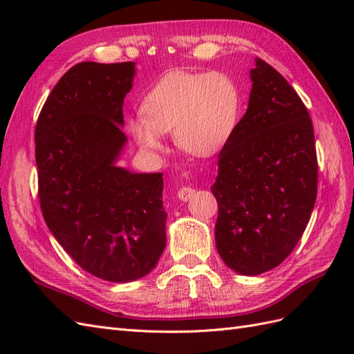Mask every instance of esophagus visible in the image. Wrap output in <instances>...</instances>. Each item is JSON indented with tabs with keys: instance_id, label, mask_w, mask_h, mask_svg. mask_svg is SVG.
Masks as SVG:
<instances>
[{
	"instance_id": "34e87169",
	"label": "esophagus",
	"mask_w": 354,
	"mask_h": 354,
	"mask_svg": "<svg viewBox=\"0 0 354 354\" xmlns=\"http://www.w3.org/2000/svg\"><path fill=\"white\" fill-rule=\"evenodd\" d=\"M194 193H196V190L192 189V187L184 185V187H181V189L178 190V198L181 199V201H189V199H192L194 196Z\"/></svg>"
}]
</instances>
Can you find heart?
<instances>
[{"label":"heart","instance_id":"heart-1","mask_svg":"<svg viewBox=\"0 0 354 354\" xmlns=\"http://www.w3.org/2000/svg\"><path fill=\"white\" fill-rule=\"evenodd\" d=\"M242 94L236 80L223 73H175L146 94L141 115L129 131L141 149L161 155V133L175 132L178 146L208 156L227 145L239 124Z\"/></svg>","mask_w":354,"mask_h":354}]
</instances>
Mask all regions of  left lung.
I'll list each match as a JSON object with an SVG mask.
<instances>
[{"label": "left lung", "instance_id": "1", "mask_svg": "<svg viewBox=\"0 0 354 354\" xmlns=\"http://www.w3.org/2000/svg\"><path fill=\"white\" fill-rule=\"evenodd\" d=\"M245 115L217 158L216 246L242 275L277 268L297 246L318 193L313 124L280 73L255 57Z\"/></svg>", "mask_w": 354, "mask_h": 354}]
</instances>
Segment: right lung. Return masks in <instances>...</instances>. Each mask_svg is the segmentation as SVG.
I'll return each mask as SVG.
<instances>
[{
	"mask_svg": "<svg viewBox=\"0 0 354 354\" xmlns=\"http://www.w3.org/2000/svg\"><path fill=\"white\" fill-rule=\"evenodd\" d=\"M133 62H80L45 100L35 129L37 198L53 236L86 272L127 283L165 248L162 173L114 164Z\"/></svg>",
	"mask_w": 354,
	"mask_h": 354,
	"instance_id": "add662e5",
	"label": "right lung"
}]
</instances>
